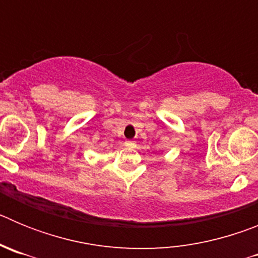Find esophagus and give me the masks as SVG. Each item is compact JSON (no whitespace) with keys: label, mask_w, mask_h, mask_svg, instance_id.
I'll list each match as a JSON object with an SVG mask.
<instances>
[{"label":"esophagus","mask_w":258,"mask_h":258,"mask_svg":"<svg viewBox=\"0 0 258 258\" xmlns=\"http://www.w3.org/2000/svg\"><path fill=\"white\" fill-rule=\"evenodd\" d=\"M125 146L129 147V149H134V147H136V142H134V141H126V142H125Z\"/></svg>","instance_id":"34e87169"}]
</instances>
